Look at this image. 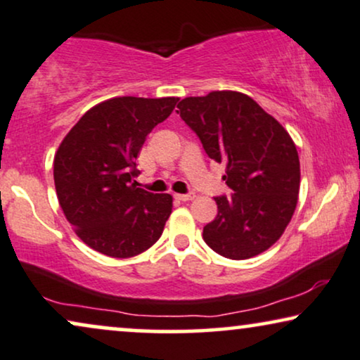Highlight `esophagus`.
Segmentation results:
<instances>
[{
    "label": "esophagus",
    "mask_w": 360,
    "mask_h": 360,
    "mask_svg": "<svg viewBox=\"0 0 360 360\" xmlns=\"http://www.w3.org/2000/svg\"><path fill=\"white\" fill-rule=\"evenodd\" d=\"M174 198L177 199V201L188 202V201H193V199H194V194H176Z\"/></svg>",
    "instance_id": "obj_1"
}]
</instances>
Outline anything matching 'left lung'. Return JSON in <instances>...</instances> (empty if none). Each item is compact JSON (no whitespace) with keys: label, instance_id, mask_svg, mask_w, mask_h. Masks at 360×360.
<instances>
[{"label":"left lung","instance_id":"1","mask_svg":"<svg viewBox=\"0 0 360 360\" xmlns=\"http://www.w3.org/2000/svg\"><path fill=\"white\" fill-rule=\"evenodd\" d=\"M177 108L207 156L224 162L222 179L233 189L214 198L217 216L204 226L202 239L236 261L264 252L284 233L297 204L301 167L288 131L236 91L186 98Z\"/></svg>","mask_w":360,"mask_h":360}]
</instances>
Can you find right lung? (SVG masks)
Returning a JSON list of instances; mask_svg holds the SVG:
<instances>
[{
    "instance_id": "1",
    "label": "right lung",
    "mask_w": 360,
    "mask_h": 360,
    "mask_svg": "<svg viewBox=\"0 0 360 360\" xmlns=\"http://www.w3.org/2000/svg\"><path fill=\"white\" fill-rule=\"evenodd\" d=\"M179 98L108 99L72 126L54 156L59 206L76 234L109 257L138 256L161 238L169 194L138 188L136 158Z\"/></svg>"
}]
</instances>
